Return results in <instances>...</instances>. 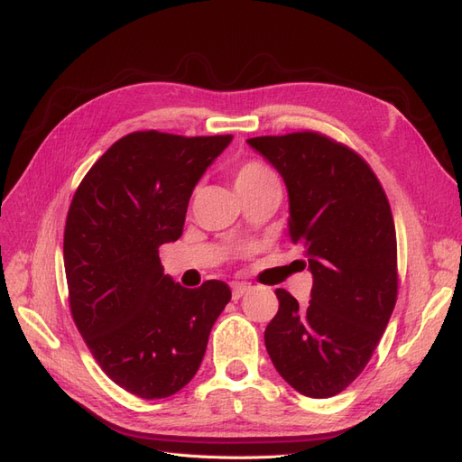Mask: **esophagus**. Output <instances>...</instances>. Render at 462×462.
Segmentation results:
<instances>
[{
	"mask_svg": "<svg viewBox=\"0 0 462 462\" xmlns=\"http://www.w3.org/2000/svg\"><path fill=\"white\" fill-rule=\"evenodd\" d=\"M249 290H251V286H249V284H234V286H232V295H234V300H240V297H242V295H245Z\"/></svg>",
	"mask_w": 462,
	"mask_h": 462,
	"instance_id": "1",
	"label": "esophagus"
}]
</instances>
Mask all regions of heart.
<instances>
[{
	"label": "heart",
	"mask_w": 462,
	"mask_h": 462,
	"mask_svg": "<svg viewBox=\"0 0 462 462\" xmlns=\"http://www.w3.org/2000/svg\"><path fill=\"white\" fill-rule=\"evenodd\" d=\"M232 182H234V188L237 193H244V191L255 189V188H261V186L271 184V182H278V180L269 167L261 165V162H257V161H247L242 167H237V171L234 172Z\"/></svg>",
	"instance_id": "obj_1"
}]
</instances>
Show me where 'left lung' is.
Returning <instances> with one entry per match:
<instances>
[{
    "mask_svg": "<svg viewBox=\"0 0 462 462\" xmlns=\"http://www.w3.org/2000/svg\"><path fill=\"white\" fill-rule=\"evenodd\" d=\"M284 178L288 234L312 274L307 305L276 290L264 330L274 368L293 390L326 399L361 374L397 297V242L388 198L366 162L317 132L247 140Z\"/></svg>",
    "mask_w": 462,
    "mask_h": 462,
    "instance_id": "1",
    "label": "left lung"
}]
</instances>
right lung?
<instances>
[{"instance_id": "obj_1", "label": "right lung", "mask_w": 462, "mask_h": 462, "mask_svg": "<svg viewBox=\"0 0 462 462\" xmlns=\"http://www.w3.org/2000/svg\"><path fill=\"white\" fill-rule=\"evenodd\" d=\"M232 136L134 132L115 142L74 193L63 242L74 324L101 370L142 399L196 376L232 291L188 290L162 273L159 247L182 236L191 191Z\"/></svg>"}]
</instances>
